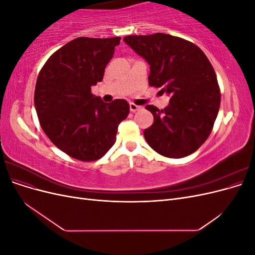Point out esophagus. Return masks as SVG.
<instances>
[{"instance_id":"esophagus-1","label":"esophagus","mask_w":255,"mask_h":255,"mask_svg":"<svg viewBox=\"0 0 255 255\" xmlns=\"http://www.w3.org/2000/svg\"><path fill=\"white\" fill-rule=\"evenodd\" d=\"M139 110H141L140 106H138V105H136V104H134V103H130V104H129V111H130V112L135 113V112L139 111Z\"/></svg>"}]
</instances>
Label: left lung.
Listing matches in <instances>:
<instances>
[{
  "label": "left lung",
  "mask_w": 255,
  "mask_h": 255,
  "mask_svg": "<svg viewBox=\"0 0 255 255\" xmlns=\"http://www.w3.org/2000/svg\"><path fill=\"white\" fill-rule=\"evenodd\" d=\"M123 40L150 65L149 85L171 97L144 129L146 142L158 154L181 158L197 151L210 136L220 107L217 76L203 51L183 38L163 33L127 36Z\"/></svg>",
  "instance_id": "obj_1"
}]
</instances>
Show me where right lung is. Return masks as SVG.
Instances as JSON below:
<instances>
[{
    "label": "right lung",
    "instance_id": "add662e5",
    "mask_svg": "<svg viewBox=\"0 0 255 255\" xmlns=\"http://www.w3.org/2000/svg\"><path fill=\"white\" fill-rule=\"evenodd\" d=\"M120 39L76 38L52 54L38 74L34 103L40 126L59 150L75 159L105 155L129 113L126 100L104 103L91 94Z\"/></svg>",
    "mask_w": 255,
    "mask_h": 255
}]
</instances>
